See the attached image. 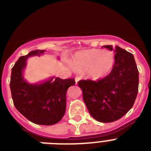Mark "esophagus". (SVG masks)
Here are the masks:
<instances>
[{"instance_id": "1", "label": "esophagus", "mask_w": 151, "mask_h": 151, "mask_svg": "<svg viewBox=\"0 0 151 151\" xmlns=\"http://www.w3.org/2000/svg\"><path fill=\"white\" fill-rule=\"evenodd\" d=\"M81 79H82V77L79 76H76V78H75V80H76V83Z\"/></svg>"}]
</instances>
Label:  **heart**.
<instances>
[{
  "label": "heart",
  "instance_id": "heart-1",
  "mask_svg": "<svg viewBox=\"0 0 151 151\" xmlns=\"http://www.w3.org/2000/svg\"><path fill=\"white\" fill-rule=\"evenodd\" d=\"M114 64V55L110 51L91 49L77 53L72 60L76 70L88 69L90 76L94 79L104 78L111 71Z\"/></svg>",
  "mask_w": 151,
  "mask_h": 151
}]
</instances>
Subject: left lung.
Returning <instances> with one entry per match:
<instances>
[{
	"mask_svg": "<svg viewBox=\"0 0 151 151\" xmlns=\"http://www.w3.org/2000/svg\"><path fill=\"white\" fill-rule=\"evenodd\" d=\"M104 47L113 50L112 45ZM113 69L106 77L80 80L83 100L91 116L101 122L122 118L134 105L138 91V70L134 56L116 46Z\"/></svg>",
	"mask_w": 151,
	"mask_h": 151,
	"instance_id": "obj_1",
	"label": "left lung"
}]
</instances>
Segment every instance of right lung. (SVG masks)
Returning a JSON list of instances; mask_svg holds the SVG:
<instances>
[{"instance_id":"add662e5","label":"right lung","mask_w":151,"mask_h":151,"mask_svg":"<svg viewBox=\"0 0 151 151\" xmlns=\"http://www.w3.org/2000/svg\"><path fill=\"white\" fill-rule=\"evenodd\" d=\"M45 50H36L19 58L12 68L10 91L13 104L27 119L38 125L57 123L65 114L66 91L74 85V78H50L41 84H29L24 80L22 72L31 56H39Z\"/></svg>"}]
</instances>
